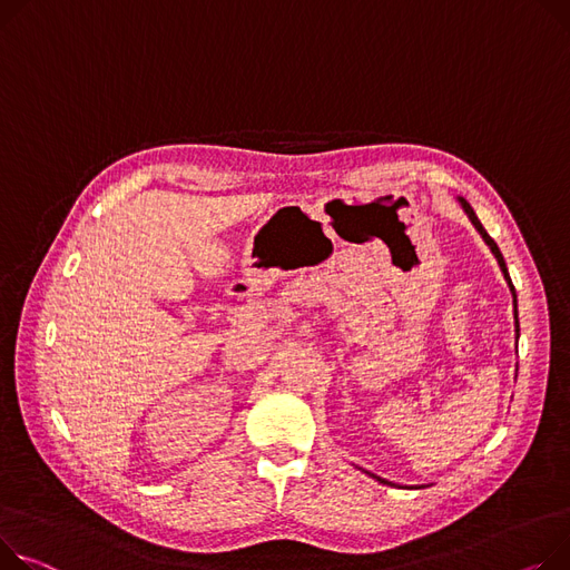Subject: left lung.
<instances>
[{"label": "left lung", "instance_id": "8db88e82", "mask_svg": "<svg viewBox=\"0 0 570 570\" xmlns=\"http://www.w3.org/2000/svg\"><path fill=\"white\" fill-rule=\"evenodd\" d=\"M459 202H461V206H463V210L468 213V217H470V222L474 224V229L481 234V238L485 240V245L490 247V252L495 254V258H498V263H500V268H502V275H504V279H507V284H509V288H511V295H513V307H515V341H518V334H520V323H518V299H515V288H513V282H511V277H509V271H507V263H504V256H502V252H500V247H498V243L492 240L488 234H485V229L481 226V222H479V217H476V213L472 210V206L463 199V197H459ZM368 476H373L375 481H381V483H390V481H385V479H381V476H375V474H371V472H366ZM392 485V483H390Z\"/></svg>", "mask_w": 570, "mask_h": 570}]
</instances>
